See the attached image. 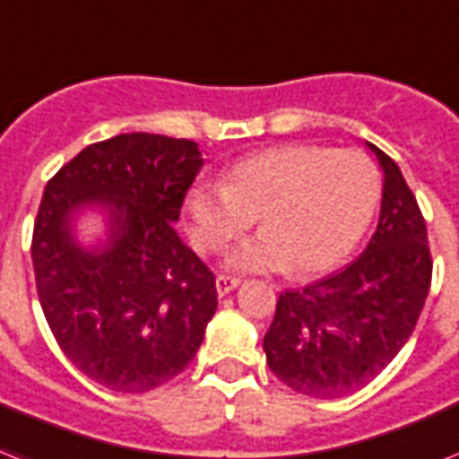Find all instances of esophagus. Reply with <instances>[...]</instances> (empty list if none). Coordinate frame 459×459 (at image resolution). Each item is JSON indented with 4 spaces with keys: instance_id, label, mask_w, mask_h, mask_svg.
I'll return each mask as SVG.
<instances>
[{
    "instance_id": "34e87169",
    "label": "esophagus",
    "mask_w": 459,
    "mask_h": 459,
    "mask_svg": "<svg viewBox=\"0 0 459 459\" xmlns=\"http://www.w3.org/2000/svg\"><path fill=\"white\" fill-rule=\"evenodd\" d=\"M238 285H240V281H238V278H233V275H217V292L221 294V297L223 294L233 292Z\"/></svg>"
}]
</instances>
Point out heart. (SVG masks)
Here are the masks:
<instances>
[{"label":"heart","mask_w":459,"mask_h":459,"mask_svg":"<svg viewBox=\"0 0 459 459\" xmlns=\"http://www.w3.org/2000/svg\"><path fill=\"white\" fill-rule=\"evenodd\" d=\"M379 177L356 151L281 145L238 162L223 184L188 193L197 247L214 252L259 217L262 233L240 242L226 266L240 273L292 268L318 273L344 259L368 229Z\"/></svg>","instance_id":"heart-1"}]
</instances>
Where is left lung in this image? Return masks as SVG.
<instances>
[{
  "mask_svg": "<svg viewBox=\"0 0 459 459\" xmlns=\"http://www.w3.org/2000/svg\"><path fill=\"white\" fill-rule=\"evenodd\" d=\"M385 174L375 236L346 268L285 290L264 337L266 363L290 389L339 398L363 389L411 339L431 285L427 223L394 160L368 143Z\"/></svg>",
  "mask_w": 459,
  "mask_h": 459,
  "instance_id": "left-lung-1",
  "label": "left lung"
}]
</instances>
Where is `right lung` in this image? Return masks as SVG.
I'll return each instance as SVG.
<instances>
[{"label":"right lung","instance_id":"obj_1","mask_svg":"<svg viewBox=\"0 0 459 459\" xmlns=\"http://www.w3.org/2000/svg\"><path fill=\"white\" fill-rule=\"evenodd\" d=\"M195 141L120 134L87 145L44 188L32 233L37 294L56 342L89 379L143 394L177 377L217 311L214 273L174 230L203 169ZM96 209L107 238L82 246Z\"/></svg>","mask_w":459,"mask_h":459}]
</instances>
